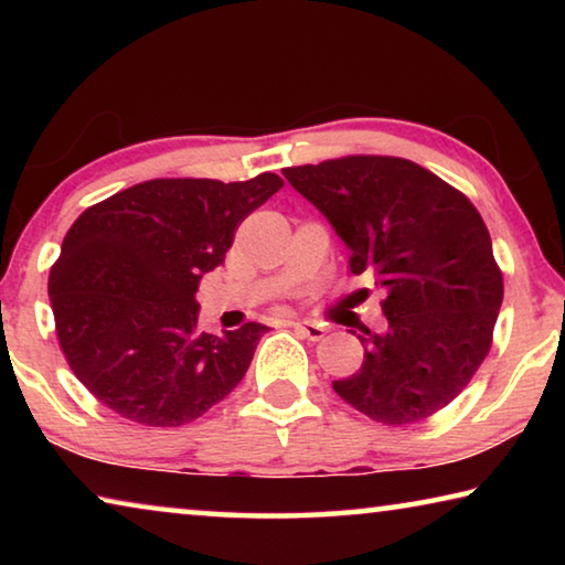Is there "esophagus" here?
<instances>
[{"instance_id": "esophagus-1", "label": "esophagus", "mask_w": 565, "mask_h": 565, "mask_svg": "<svg viewBox=\"0 0 565 565\" xmlns=\"http://www.w3.org/2000/svg\"><path fill=\"white\" fill-rule=\"evenodd\" d=\"M291 327L309 341H321L323 337H327V327H321V323H317V321H294Z\"/></svg>"}]
</instances>
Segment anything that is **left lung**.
<instances>
[{
    "label": "left lung",
    "mask_w": 565,
    "mask_h": 565,
    "mask_svg": "<svg viewBox=\"0 0 565 565\" xmlns=\"http://www.w3.org/2000/svg\"><path fill=\"white\" fill-rule=\"evenodd\" d=\"M349 246L353 276L384 291V333L361 327L363 363L333 381L361 414L406 426L451 404L489 356L503 274L461 191L401 157L353 154L284 169Z\"/></svg>",
    "instance_id": "left-lung-1"
}]
</instances>
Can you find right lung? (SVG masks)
<instances>
[{
  "label": "right lung",
  "mask_w": 565,
  "mask_h": 565,
  "mask_svg": "<svg viewBox=\"0 0 565 565\" xmlns=\"http://www.w3.org/2000/svg\"><path fill=\"white\" fill-rule=\"evenodd\" d=\"M284 186L151 179L89 206L50 271L56 339L74 376L121 418L171 428L206 414L244 379L264 323L199 331L196 289L224 264L238 224Z\"/></svg>",
  "instance_id": "right-lung-1"
}]
</instances>
